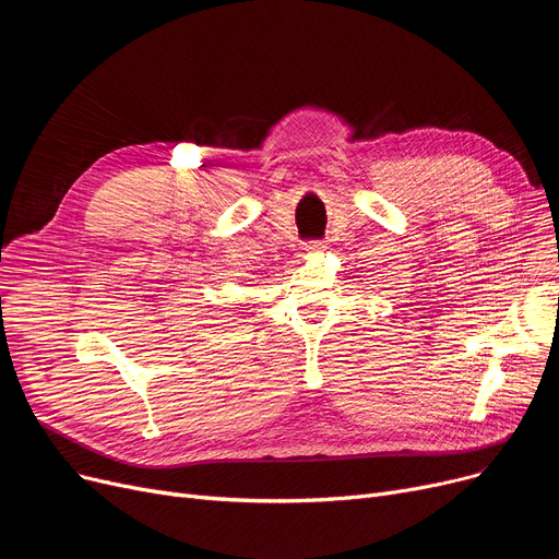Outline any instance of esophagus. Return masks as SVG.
<instances>
[{"instance_id":"obj_1","label":"esophagus","mask_w":559,"mask_h":559,"mask_svg":"<svg viewBox=\"0 0 559 559\" xmlns=\"http://www.w3.org/2000/svg\"><path fill=\"white\" fill-rule=\"evenodd\" d=\"M324 251H326L324 242H308L306 245V253L308 255H317V253H324Z\"/></svg>"}]
</instances>
